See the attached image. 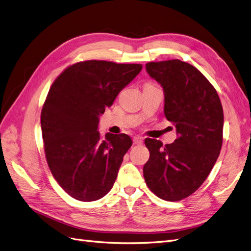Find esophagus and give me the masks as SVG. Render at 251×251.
I'll return each mask as SVG.
<instances>
[{"label": "esophagus", "mask_w": 251, "mask_h": 251, "mask_svg": "<svg viewBox=\"0 0 251 251\" xmlns=\"http://www.w3.org/2000/svg\"><path fill=\"white\" fill-rule=\"evenodd\" d=\"M133 142L135 144H141L142 143V138L141 137H134L133 138Z\"/></svg>", "instance_id": "34e87169"}]
</instances>
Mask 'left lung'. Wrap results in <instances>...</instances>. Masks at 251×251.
I'll return each instance as SVG.
<instances>
[{
  "mask_svg": "<svg viewBox=\"0 0 251 251\" xmlns=\"http://www.w3.org/2000/svg\"><path fill=\"white\" fill-rule=\"evenodd\" d=\"M150 76L164 91V115L176 127L177 139L165 144L147 138L150 158L143 166L149 188L165 201L191 196L206 180L223 142V108L214 86L180 59L151 62Z\"/></svg>",
  "mask_w": 251,
  "mask_h": 251,
  "instance_id": "obj_1",
  "label": "left lung"
}]
</instances>
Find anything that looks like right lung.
<instances>
[{"mask_svg": "<svg viewBox=\"0 0 251 251\" xmlns=\"http://www.w3.org/2000/svg\"><path fill=\"white\" fill-rule=\"evenodd\" d=\"M141 69L140 64L85 60L53 81L41 114L44 149L53 177L72 198L96 201L113 187L132 139L111 133L102 138L100 116Z\"/></svg>", "mask_w": 251, "mask_h": 251, "instance_id": "obj_1", "label": "right lung"}]
</instances>
